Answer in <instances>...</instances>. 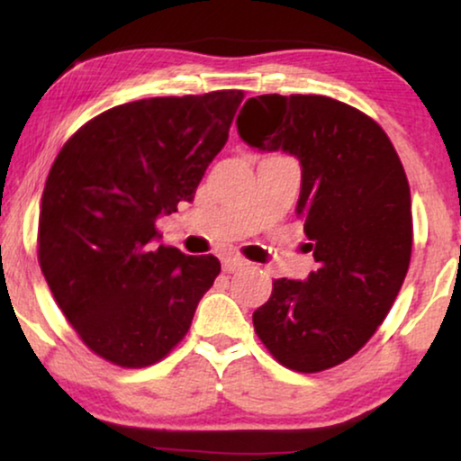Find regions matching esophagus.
Instances as JSON below:
<instances>
[{
  "label": "esophagus",
  "instance_id": "obj_1",
  "mask_svg": "<svg viewBox=\"0 0 461 461\" xmlns=\"http://www.w3.org/2000/svg\"><path fill=\"white\" fill-rule=\"evenodd\" d=\"M248 267V262L243 260V258H237V256H229V258H224L222 260V270L224 273H235V270H241V268H245Z\"/></svg>",
  "mask_w": 461,
  "mask_h": 461
}]
</instances>
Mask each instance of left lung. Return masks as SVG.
Masks as SVG:
<instances>
[{
	"mask_svg": "<svg viewBox=\"0 0 461 461\" xmlns=\"http://www.w3.org/2000/svg\"><path fill=\"white\" fill-rule=\"evenodd\" d=\"M239 136L302 166L295 213L317 270L276 279L254 330L283 367L317 374L355 357L393 308L411 260V193L380 125L317 94H264L237 117Z\"/></svg>",
	"mask_w": 461,
	"mask_h": 461,
	"instance_id": "obj_1",
	"label": "left lung"
}]
</instances>
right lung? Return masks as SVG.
<instances>
[{
  "label": "right lung",
  "instance_id": "1",
  "mask_svg": "<svg viewBox=\"0 0 461 461\" xmlns=\"http://www.w3.org/2000/svg\"><path fill=\"white\" fill-rule=\"evenodd\" d=\"M243 96L218 90L113 106L56 155L37 260L62 314L104 361L159 363L220 275L218 258L157 245L155 222L193 201Z\"/></svg>",
  "mask_w": 461,
  "mask_h": 461
}]
</instances>
